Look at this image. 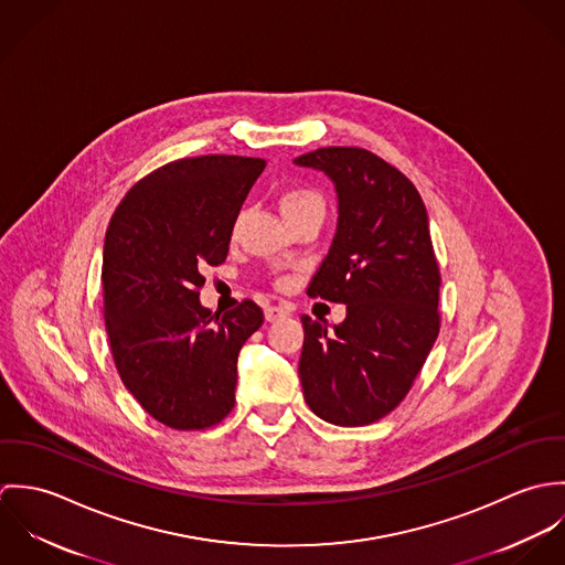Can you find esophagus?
I'll use <instances>...</instances> for the list:
<instances>
[{
    "label": "esophagus",
    "instance_id": "34e87169",
    "mask_svg": "<svg viewBox=\"0 0 565 565\" xmlns=\"http://www.w3.org/2000/svg\"><path fill=\"white\" fill-rule=\"evenodd\" d=\"M291 313H294L291 307H287V305H276V307H267V309H265V320H267V322H276V320L289 318Z\"/></svg>",
    "mask_w": 565,
    "mask_h": 565
}]
</instances>
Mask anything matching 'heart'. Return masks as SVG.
<instances>
[{"instance_id": "b5f03b06", "label": "heart", "mask_w": 565, "mask_h": 565, "mask_svg": "<svg viewBox=\"0 0 565 565\" xmlns=\"http://www.w3.org/2000/svg\"><path fill=\"white\" fill-rule=\"evenodd\" d=\"M278 206H280L285 222H291V220H298V217L316 213V211L323 213V198L320 195V191H316L313 186L298 184V186H289L280 193Z\"/></svg>"}]
</instances>
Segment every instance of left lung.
Segmentation results:
<instances>
[{"mask_svg": "<svg viewBox=\"0 0 565 565\" xmlns=\"http://www.w3.org/2000/svg\"><path fill=\"white\" fill-rule=\"evenodd\" d=\"M337 191V233L307 294L345 305L332 328L302 316L300 381L323 422L365 426L403 403L439 334V265L413 182L361 148L296 159Z\"/></svg>", "mask_w": 565, "mask_h": 565, "instance_id": "left-lung-1", "label": "left lung"}]
</instances>
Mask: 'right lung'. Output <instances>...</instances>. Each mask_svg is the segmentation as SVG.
I'll use <instances>...</instances> for the list:
<instances>
[{
    "mask_svg": "<svg viewBox=\"0 0 565 565\" xmlns=\"http://www.w3.org/2000/svg\"><path fill=\"white\" fill-rule=\"evenodd\" d=\"M263 159L167 162L119 202L104 242L102 296L126 390L175 430L220 424L235 406L237 356L263 323L252 300L222 318L200 305L204 267L228 256Z\"/></svg>",
    "mask_w": 565,
    "mask_h": 565,
    "instance_id": "right-lung-1",
    "label": "right lung"
}]
</instances>
